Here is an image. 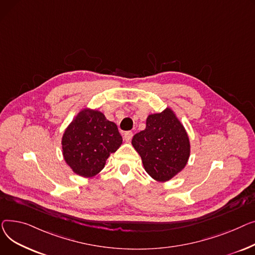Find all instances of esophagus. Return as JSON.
Instances as JSON below:
<instances>
[{"label":"esophagus","instance_id":"34e87169","mask_svg":"<svg viewBox=\"0 0 255 255\" xmlns=\"http://www.w3.org/2000/svg\"><path fill=\"white\" fill-rule=\"evenodd\" d=\"M124 138H125L126 142H129L131 140V138H132V132L131 131H126Z\"/></svg>","mask_w":255,"mask_h":255}]
</instances>
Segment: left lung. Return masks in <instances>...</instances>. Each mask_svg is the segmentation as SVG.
<instances>
[{
    "label": "left lung",
    "instance_id": "obj_1",
    "mask_svg": "<svg viewBox=\"0 0 255 255\" xmlns=\"http://www.w3.org/2000/svg\"><path fill=\"white\" fill-rule=\"evenodd\" d=\"M131 145L140 154L145 171L159 182L180 173L190 155L187 131L169 107L148 115L145 129L134 134Z\"/></svg>",
    "mask_w": 255,
    "mask_h": 255
}]
</instances>
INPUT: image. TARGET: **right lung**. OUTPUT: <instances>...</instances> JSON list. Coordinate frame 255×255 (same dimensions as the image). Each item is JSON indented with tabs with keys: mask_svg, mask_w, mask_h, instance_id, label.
<instances>
[{
	"mask_svg": "<svg viewBox=\"0 0 255 255\" xmlns=\"http://www.w3.org/2000/svg\"><path fill=\"white\" fill-rule=\"evenodd\" d=\"M122 143L117 126L103 112L83 108L64 131L63 156L75 174L91 178L104 169L107 158Z\"/></svg>",
	"mask_w": 255,
	"mask_h": 255,
	"instance_id": "add662e5",
	"label": "right lung"
}]
</instances>
